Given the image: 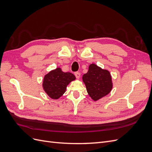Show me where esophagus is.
I'll use <instances>...</instances> for the list:
<instances>
[{"label":"esophagus","instance_id":"1","mask_svg":"<svg viewBox=\"0 0 152 152\" xmlns=\"http://www.w3.org/2000/svg\"><path fill=\"white\" fill-rule=\"evenodd\" d=\"M75 75L77 79H79V78L80 77V72H75Z\"/></svg>","mask_w":152,"mask_h":152}]
</instances>
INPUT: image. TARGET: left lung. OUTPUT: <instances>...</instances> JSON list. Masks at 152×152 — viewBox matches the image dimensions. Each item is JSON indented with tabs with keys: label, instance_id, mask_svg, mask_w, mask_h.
Here are the masks:
<instances>
[{
	"label": "left lung",
	"instance_id": "left-lung-1",
	"mask_svg": "<svg viewBox=\"0 0 152 152\" xmlns=\"http://www.w3.org/2000/svg\"><path fill=\"white\" fill-rule=\"evenodd\" d=\"M82 80L87 93L95 102L108 94L113 87L110 72L94 63L89 65L88 72L82 76Z\"/></svg>",
	"mask_w": 152,
	"mask_h": 152
}]
</instances>
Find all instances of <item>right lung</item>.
Returning a JSON list of instances; mask_svg holds the SVG:
<instances>
[{"label":"right lung","mask_w":152,"mask_h":152,"mask_svg":"<svg viewBox=\"0 0 152 152\" xmlns=\"http://www.w3.org/2000/svg\"><path fill=\"white\" fill-rule=\"evenodd\" d=\"M75 79L73 73L63 72L60 68H57L45 75L42 87L50 98L58 99L65 93L67 86Z\"/></svg>","instance_id":"right-lung-1"}]
</instances>
